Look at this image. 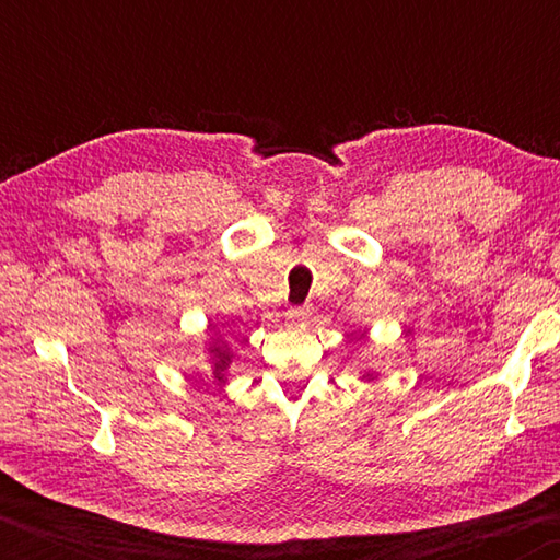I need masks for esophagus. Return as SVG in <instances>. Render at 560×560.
Wrapping results in <instances>:
<instances>
[{
	"label": "esophagus",
	"mask_w": 560,
	"mask_h": 560,
	"mask_svg": "<svg viewBox=\"0 0 560 560\" xmlns=\"http://www.w3.org/2000/svg\"><path fill=\"white\" fill-rule=\"evenodd\" d=\"M308 313H311V305H293V308H289L291 320H305Z\"/></svg>",
	"instance_id": "esophagus-1"
}]
</instances>
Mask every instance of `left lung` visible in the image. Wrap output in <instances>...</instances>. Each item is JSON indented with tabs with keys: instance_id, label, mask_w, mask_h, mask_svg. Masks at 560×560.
<instances>
[{
	"instance_id": "obj_1",
	"label": "left lung",
	"mask_w": 560,
	"mask_h": 560,
	"mask_svg": "<svg viewBox=\"0 0 560 560\" xmlns=\"http://www.w3.org/2000/svg\"><path fill=\"white\" fill-rule=\"evenodd\" d=\"M364 378H371V374H366V376H364Z\"/></svg>"
}]
</instances>
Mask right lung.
<instances>
[{"instance_id":"right-lung-1","label":"right lung","mask_w":560,"mask_h":560,"mask_svg":"<svg viewBox=\"0 0 560 560\" xmlns=\"http://www.w3.org/2000/svg\"><path fill=\"white\" fill-rule=\"evenodd\" d=\"M211 354H213V378L218 383H225V371L230 366V359H233V354H230L225 347H218V345L211 347Z\"/></svg>"}]
</instances>
